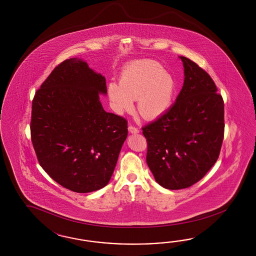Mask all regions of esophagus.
<instances>
[{"label":"esophagus","mask_w":256,"mask_h":256,"mask_svg":"<svg viewBox=\"0 0 256 256\" xmlns=\"http://www.w3.org/2000/svg\"><path fill=\"white\" fill-rule=\"evenodd\" d=\"M128 130H130V132L132 133V134H137V133H139L140 132L139 128H136V126H132V124H130V126H128Z\"/></svg>","instance_id":"1"}]
</instances>
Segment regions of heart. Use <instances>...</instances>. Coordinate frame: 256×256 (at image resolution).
Wrapping results in <instances>:
<instances>
[{
	"instance_id": "b5f03b06",
	"label": "heart",
	"mask_w": 256,
	"mask_h": 256,
	"mask_svg": "<svg viewBox=\"0 0 256 256\" xmlns=\"http://www.w3.org/2000/svg\"><path fill=\"white\" fill-rule=\"evenodd\" d=\"M176 91L174 76L160 62L138 60L130 62L121 71L119 86L110 82L108 96L112 107L123 114L138 100L137 110L142 116L156 118L170 108Z\"/></svg>"
}]
</instances>
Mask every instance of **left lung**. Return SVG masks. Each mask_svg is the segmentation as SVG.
I'll return each instance as SVG.
<instances>
[{
	"label": "left lung",
	"instance_id": "obj_1",
	"mask_svg": "<svg viewBox=\"0 0 256 256\" xmlns=\"http://www.w3.org/2000/svg\"><path fill=\"white\" fill-rule=\"evenodd\" d=\"M184 84L176 100L144 126L146 162L156 181L181 190L201 180L217 162L224 136V103L208 73L180 56Z\"/></svg>",
	"mask_w": 256,
	"mask_h": 256
}]
</instances>
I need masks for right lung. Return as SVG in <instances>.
<instances>
[{"label":"right lung","instance_id":"obj_1","mask_svg":"<svg viewBox=\"0 0 256 256\" xmlns=\"http://www.w3.org/2000/svg\"><path fill=\"white\" fill-rule=\"evenodd\" d=\"M100 94H107L105 78L70 58L52 71L32 102L31 139L40 166L78 194L108 184L128 136V121L105 112Z\"/></svg>","mask_w":256,"mask_h":256}]
</instances>
